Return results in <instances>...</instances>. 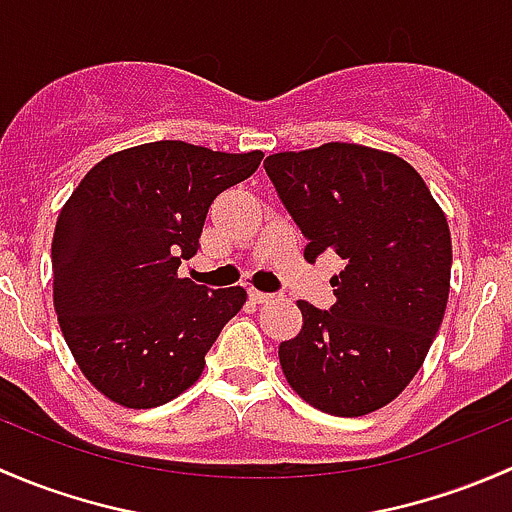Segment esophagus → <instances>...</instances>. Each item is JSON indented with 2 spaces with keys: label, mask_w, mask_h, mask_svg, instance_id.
<instances>
[{
  "label": "esophagus",
  "mask_w": 512,
  "mask_h": 512,
  "mask_svg": "<svg viewBox=\"0 0 512 512\" xmlns=\"http://www.w3.org/2000/svg\"><path fill=\"white\" fill-rule=\"evenodd\" d=\"M250 299L255 304H262V302H270V299H275V294H267V292H260V289L250 287Z\"/></svg>",
  "instance_id": "1"
}]
</instances>
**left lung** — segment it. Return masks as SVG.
<instances>
[{"label": "left lung", "instance_id": "8db88e82", "mask_svg": "<svg viewBox=\"0 0 512 512\" xmlns=\"http://www.w3.org/2000/svg\"><path fill=\"white\" fill-rule=\"evenodd\" d=\"M282 203L307 237L304 260L334 250L332 309L299 299L302 329L280 344L287 384L314 409L366 416L421 369L451 289L446 213L414 165L356 143L265 158Z\"/></svg>", "mask_w": 512, "mask_h": 512}]
</instances>
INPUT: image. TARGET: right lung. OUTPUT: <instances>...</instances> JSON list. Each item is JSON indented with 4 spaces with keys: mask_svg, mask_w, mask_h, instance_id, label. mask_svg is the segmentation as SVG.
<instances>
[{
    "mask_svg": "<svg viewBox=\"0 0 512 512\" xmlns=\"http://www.w3.org/2000/svg\"><path fill=\"white\" fill-rule=\"evenodd\" d=\"M262 158L143 143L98 160L64 203L51 240L54 309L81 374L108 401L153 409L200 379L247 292H208L178 267L198 252L213 200Z\"/></svg>",
    "mask_w": 512,
    "mask_h": 512,
    "instance_id": "add662e5",
    "label": "right lung"
}]
</instances>
